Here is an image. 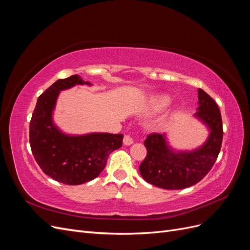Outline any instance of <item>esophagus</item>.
<instances>
[{
  "instance_id": "esophagus-1",
  "label": "esophagus",
  "mask_w": 250,
  "mask_h": 250,
  "mask_svg": "<svg viewBox=\"0 0 250 250\" xmlns=\"http://www.w3.org/2000/svg\"><path fill=\"white\" fill-rule=\"evenodd\" d=\"M123 143H124V145L129 146V145H131V144L133 143V139L130 137V135L126 134L125 137H124V139H123Z\"/></svg>"
}]
</instances>
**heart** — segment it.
<instances>
[{"label":"heart","instance_id":"obj_1","mask_svg":"<svg viewBox=\"0 0 250 250\" xmlns=\"http://www.w3.org/2000/svg\"><path fill=\"white\" fill-rule=\"evenodd\" d=\"M172 100L168 95H157L150 99L147 105V111L151 115H155V113H160L164 110L167 109Z\"/></svg>","mask_w":250,"mask_h":250}]
</instances>
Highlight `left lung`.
Wrapping results in <instances>:
<instances>
[{
	"label": "left lung",
	"mask_w": 250,
	"mask_h": 250,
	"mask_svg": "<svg viewBox=\"0 0 250 250\" xmlns=\"http://www.w3.org/2000/svg\"><path fill=\"white\" fill-rule=\"evenodd\" d=\"M194 116L208 127V140L192 151H177L169 146L165 133L149 134L144 142L147 155L140 166L147 183L166 190H181L199 183L214 166L222 145L221 112L213 98L201 88Z\"/></svg>",
	"instance_id": "left-lung-1"
}]
</instances>
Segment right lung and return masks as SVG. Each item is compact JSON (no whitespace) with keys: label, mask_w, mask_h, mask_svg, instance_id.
<instances>
[{"label":"right lung","mask_w":250,"mask_h":250,"mask_svg":"<svg viewBox=\"0 0 250 250\" xmlns=\"http://www.w3.org/2000/svg\"><path fill=\"white\" fill-rule=\"evenodd\" d=\"M87 84L78 75L59 79L39 97L30 121L29 141L36 163L59 183L77 186L93 180L105 168L107 157L122 146L123 134L63 133L53 122V110L62 90Z\"/></svg>","instance_id":"add662e5"}]
</instances>
